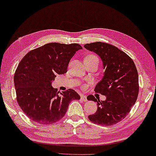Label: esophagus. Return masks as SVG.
<instances>
[{
  "label": "esophagus",
  "mask_w": 156,
  "mask_h": 156,
  "mask_svg": "<svg viewBox=\"0 0 156 156\" xmlns=\"http://www.w3.org/2000/svg\"><path fill=\"white\" fill-rule=\"evenodd\" d=\"M81 99L82 100V101H87V96H85L84 94H81Z\"/></svg>",
  "instance_id": "obj_1"
}]
</instances>
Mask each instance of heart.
Segmentation results:
<instances>
[{
    "label": "heart",
    "mask_w": 156,
    "mask_h": 156,
    "mask_svg": "<svg viewBox=\"0 0 156 156\" xmlns=\"http://www.w3.org/2000/svg\"><path fill=\"white\" fill-rule=\"evenodd\" d=\"M86 58H88V59H94V60H97V61H99V57H98L97 55H89V56H87Z\"/></svg>",
    "instance_id": "obj_1"
}]
</instances>
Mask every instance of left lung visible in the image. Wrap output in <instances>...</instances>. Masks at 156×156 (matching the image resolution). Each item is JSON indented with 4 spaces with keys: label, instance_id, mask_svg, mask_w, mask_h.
<instances>
[{
    "label": "left lung",
    "instance_id": "obj_1",
    "mask_svg": "<svg viewBox=\"0 0 156 156\" xmlns=\"http://www.w3.org/2000/svg\"><path fill=\"white\" fill-rule=\"evenodd\" d=\"M84 47L101 57L106 69L94 91L106 96V99L100 101L93 95L87 97V99L97 104V112L88 118L99 125L116 124L129 114L137 100L139 91L137 69L129 55L112 44L96 42Z\"/></svg>",
    "mask_w": 156,
    "mask_h": 156
}]
</instances>
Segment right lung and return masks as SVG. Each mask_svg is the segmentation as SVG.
I'll list each match as a JSON object with an SVG mask.
<instances>
[{
	"mask_svg": "<svg viewBox=\"0 0 156 156\" xmlns=\"http://www.w3.org/2000/svg\"><path fill=\"white\" fill-rule=\"evenodd\" d=\"M82 49L77 43L51 42L30 51L21 59L14 75L16 99L30 119L43 125L57 122L70 102L80 99L74 89L61 93L51 84L57 74L67 72L70 59Z\"/></svg>",
	"mask_w": 156,
	"mask_h": 156,
	"instance_id": "add662e5",
	"label": "right lung"
}]
</instances>
